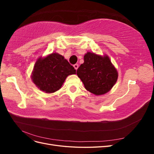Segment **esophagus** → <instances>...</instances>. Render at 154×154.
Returning <instances> with one entry per match:
<instances>
[{
	"label": "esophagus",
	"mask_w": 154,
	"mask_h": 154,
	"mask_svg": "<svg viewBox=\"0 0 154 154\" xmlns=\"http://www.w3.org/2000/svg\"><path fill=\"white\" fill-rule=\"evenodd\" d=\"M73 66H74V69H75L76 70H77V69H78V67H79V66H78V64H74Z\"/></svg>",
	"instance_id": "obj_1"
}]
</instances>
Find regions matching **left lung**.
Listing matches in <instances>:
<instances>
[{"instance_id": "obj_1", "label": "left lung", "mask_w": 154, "mask_h": 154, "mask_svg": "<svg viewBox=\"0 0 154 154\" xmlns=\"http://www.w3.org/2000/svg\"><path fill=\"white\" fill-rule=\"evenodd\" d=\"M77 75L88 91L102 95L112 88L118 74L107 56L88 52L84 56V63L77 70Z\"/></svg>"}]
</instances>
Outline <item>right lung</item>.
<instances>
[{
    "label": "right lung",
    "mask_w": 154,
    "mask_h": 154,
    "mask_svg": "<svg viewBox=\"0 0 154 154\" xmlns=\"http://www.w3.org/2000/svg\"><path fill=\"white\" fill-rule=\"evenodd\" d=\"M76 73V69L63 57L53 53L36 62L32 80L40 90L52 93L61 88L69 75Z\"/></svg>",
    "instance_id": "add662e5"
}]
</instances>
